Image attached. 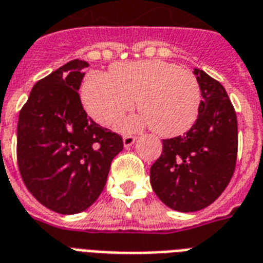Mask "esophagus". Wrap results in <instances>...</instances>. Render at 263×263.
I'll return each mask as SVG.
<instances>
[{"label":"esophagus","mask_w":263,"mask_h":263,"mask_svg":"<svg viewBox=\"0 0 263 263\" xmlns=\"http://www.w3.org/2000/svg\"><path fill=\"white\" fill-rule=\"evenodd\" d=\"M135 141H137V138L132 137V135H128V137L124 138V146H125V147L132 146V145L135 143Z\"/></svg>","instance_id":"34e87169"}]
</instances>
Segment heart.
<instances>
[{
    "label": "heart",
    "instance_id": "1",
    "mask_svg": "<svg viewBox=\"0 0 263 263\" xmlns=\"http://www.w3.org/2000/svg\"><path fill=\"white\" fill-rule=\"evenodd\" d=\"M135 100L142 114L122 122V131L152 125L159 137H180L198 118L201 87L192 72L160 60L116 64L110 75L95 72L83 82V106L102 125L120 121Z\"/></svg>",
    "mask_w": 263,
    "mask_h": 263
}]
</instances>
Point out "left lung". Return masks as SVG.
Listing matches in <instances>:
<instances>
[{
    "label": "left lung",
    "mask_w": 263,
    "mask_h": 263,
    "mask_svg": "<svg viewBox=\"0 0 263 263\" xmlns=\"http://www.w3.org/2000/svg\"><path fill=\"white\" fill-rule=\"evenodd\" d=\"M201 87L198 120L182 137L163 139L151 167V184L163 203L178 212L201 211L221 195L234 174L237 116L224 87L194 69Z\"/></svg>",
    "instance_id": "8db88e82"
}]
</instances>
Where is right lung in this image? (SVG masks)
Masks as SVG:
<instances>
[{
	"mask_svg": "<svg viewBox=\"0 0 263 263\" xmlns=\"http://www.w3.org/2000/svg\"><path fill=\"white\" fill-rule=\"evenodd\" d=\"M89 64L72 60L40 79L19 112L17 166L42 205L73 215L92 206L106 185L122 138L87 117L79 87Z\"/></svg>",
	"mask_w": 263,
	"mask_h": 263,
	"instance_id": "add662e5",
	"label": "right lung"
}]
</instances>
